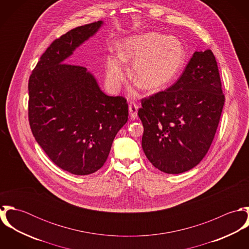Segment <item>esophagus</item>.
I'll use <instances>...</instances> for the list:
<instances>
[{
	"label": "esophagus",
	"mask_w": 249,
	"mask_h": 249,
	"mask_svg": "<svg viewBox=\"0 0 249 249\" xmlns=\"http://www.w3.org/2000/svg\"><path fill=\"white\" fill-rule=\"evenodd\" d=\"M128 111H129V116L131 119L135 120L138 118V106L134 103H131L128 106Z\"/></svg>",
	"instance_id": "34e87169"
}]
</instances>
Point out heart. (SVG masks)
<instances>
[{
    "instance_id": "heart-1",
    "label": "heart",
    "mask_w": 249,
    "mask_h": 249,
    "mask_svg": "<svg viewBox=\"0 0 249 249\" xmlns=\"http://www.w3.org/2000/svg\"><path fill=\"white\" fill-rule=\"evenodd\" d=\"M117 56L109 55L106 64L107 86L117 92L124 79V64H131L129 75L142 89L158 90L169 84L186 59L182 42L173 36L147 33L124 39Z\"/></svg>"
}]
</instances>
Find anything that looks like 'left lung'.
<instances>
[{
    "label": "left lung",
    "instance_id": "8db88e82",
    "mask_svg": "<svg viewBox=\"0 0 249 249\" xmlns=\"http://www.w3.org/2000/svg\"><path fill=\"white\" fill-rule=\"evenodd\" d=\"M224 95L211 50L195 52L178 81L142 100V147L166 174L187 172L208 152L218 125Z\"/></svg>",
    "mask_w": 249,
    "mask_h": 249
}]
</instances>
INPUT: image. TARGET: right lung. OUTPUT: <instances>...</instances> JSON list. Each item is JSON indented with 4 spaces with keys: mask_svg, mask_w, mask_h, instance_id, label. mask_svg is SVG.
<instances>
[{
    "mask_svg": "<svg viewBox=\"0 0 249 249\" xmlns=\"http://www.w3.org/2000/svg\"><path fill=\"white\" fill-rule=\"evenodd\" d=\"M98 21L55 39L29 80V120L36 142L59 168L86 176L100 170L128 120L123 97H110L86 68L65 63L103 27Z\"/></svg>",
    "mask_w": 249,
    "mask_h": 249,
    "instance_id": "add662e5",
    "label": "right lung"
}]
</instances>
